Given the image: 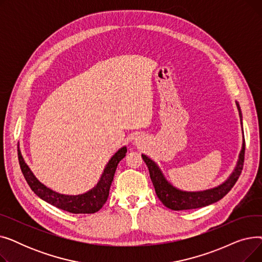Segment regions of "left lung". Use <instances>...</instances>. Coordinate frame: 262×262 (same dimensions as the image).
I'll list each match as a JSON object with an SVG mask.
<instances>
[{
	"label": "left lung",
	"mask_w": 262,
	"mask_h": 262,
	"mask_svg": "<svg viewBox=\"0 0 262 262\" xmlns=\"http://www.w3.org/2000/svg\"><path fill=\"white\" fill-rule=\"evenodd\" d=\"M237 108L239 110V116L241 120L242 125V114L239 106V103L236 102ZM244 138V137H243ZM244 153H245V142L243 141L242 149L239 154V159L237 162V166L231 173V175L227 178L222 185L214 187L212 189H208L205 191H196V192H187L178 190L173 187L166 178H164L162 172L160 171L157 164L147 156L142 154V159L146 163L148 168L150 181H152L155 192L158 199L161 203L166 206V207L172 210H188V209H195L205 207L210 204H213L221 199H223L231 188L235 186L238 178L243 169V162H244Z\"/></svg>",
	"instance_id": "1"
}]
</instances>
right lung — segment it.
<instances>
[{"label": "right lung", "mask_w": 262, "mask_h": 262, "mask_svg": "<svg viewBox=\"0 0 262 262\" xmlns=\"http://www.w3.org/2000/svg\"><path fill=\"white\" fill-rule=\"evenodd\" d=\"M126 152V146L120 148L107 163L98 185L90 191L86 192V193L78 195L60 194L46 187L37 180L31 169L27 167V164L21 155L20 149H18V158L25 181L40 199L55 206V207L71 213H94L99 211L106 203L118 163L125 157Z\"/></svg>", "instance_id": "1"}]
</instances>
